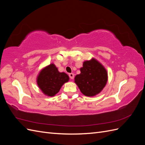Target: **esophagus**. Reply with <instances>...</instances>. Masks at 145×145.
<instances>
[{
  "instance_id": "obj_1",
  "label": "esophagus",
  "mask_w": 145,
  "mask_h": 145,
  "mask_svg": "<svg viewBox=\"0 0 145 145\" xmlns=\"http://www.w3.org/2000/svg\"><path fill=\"white\" fill-rule=\"evenodd\" d=\"M69 77L70 78H71V79H74V74L73 73H70V74H69Z\"/></svg>"
}]
</instances>
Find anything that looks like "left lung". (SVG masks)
Here are the masks:
<instances>
[{
  "label": "left lung",
  "mask_w": 145,
  "mask_h": 145,
  "mask_svg": "<svg viewBox=\"0 0 145 145\" xmlns=\"http://www.w3.org/2000/svg\"><path fill=\"white\" fill-rule=\"evenodd\" d=\"M80 70V74L76 76L74 82L81 93L89 97L99 94L108 81L106 69L99 61L93 58L85 61Z\"/></svg>",
  "instance_id": "1"
}]
</instances>
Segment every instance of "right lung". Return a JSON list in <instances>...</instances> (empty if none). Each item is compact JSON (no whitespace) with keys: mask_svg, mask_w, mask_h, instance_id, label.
<instances>
[{"mask_svg":"<svg viewBox=\"0 0 145 145\" xmlns=\"http://www.w3.org/2000/svg\"><path fill=\"white\" fill-rule=\"evenodd\" d=\"M69 76L60 72L55 65L51 63L43 68L37 77V83L43 93L52 97L59 93L65 83L69 81Z\"/></svg>","mask_w":145,"mask_h":145,"instance_id":"1","label":"right lung"}]
</instances>
